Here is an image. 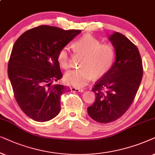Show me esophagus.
I'll use <instances>...</instances> for the list:
<instances>
[{
	"label": "esophagus",
	"mask_w": 155,
	"mask_h": 155,
	"mask_svg": "<svg viewBox=\"0 0 155 155\" xmlns=\"http://www.w3.org/2000/svg\"><path fill=\"white\" fill-rule=\"evenodd\" d=\"M71 91H73V92H83L84 91V89H81V88H78L76 87L71 88Z\"/></svg>",
	"instance_id": "1"
}]
</instances>
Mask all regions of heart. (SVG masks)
<instances>
[{"instance_id":"heart-1","label":"heart","mask_w":155,"mask_h":155,"mask_svg":"<svg viewBox=\"0 0 155 155\" xmlns=\"http://www.w3.org/2000/svg\"><path fill=\"white\" fill-rule=\"evenodd\" d=\"M73 48L76 52L84 55L82 69L74 70L65 75V81L76 88H83L91 81L94 76L101 78L106 75L112 67L115 57V49L110 43L102 44L90 35H85L76 41ZM57 61L63 69L70 67L69 49L64 47L57 54Z\"/></svg>"}]
</instances>
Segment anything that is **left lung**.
Returning a JSON list of instances; mask_svg holds the SVG:
<instances>
[{
	"label": "left lung",
	"instance_id": "obj_1",
	"mask_svg": "<svg viewBox=\"0 0 155 155\" xmlns=\"http://www.w3.org/2000/svg\"><path fill=\"white\" fill-rule=\"evenodd\" d=\"M116 59L106 75L92 88L96 100L88 106L89 116L101 123H109L128 110L141 83L143 67L137 47L125 35L115 32L110 38Z\"/></svg>",
	"mask_w": 155,
	"mask_h": 155
}]
</instances>
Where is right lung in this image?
Masks as SVG:
<instances>
[{
	"instance_id": "right-lung-1",
	"label": "right lung",
	"mask_w": 155,
	"mask_h": 155,
	"mask_svg": "<svg viewBox=\"0 0 155 155\" xmlns=\"http://www.w3.org/2000/svg\"><path fill=\"white\" fill-rule=\"evenodd\" d=\"M79 30L40 25L25 32L13 45L8 74L18 106L29 117L46 122L61 110V96L68 87L53 84L62 77L57 54Z\"/></svg>"
}]
</instances>
